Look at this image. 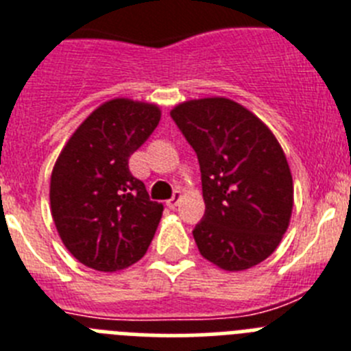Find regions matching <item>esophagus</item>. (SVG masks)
I'll list each match as a JSON object with an SVG mask.
<instances>
[{"label":"esophagus","instance_id":"esophagus-1","mask_svg":"<svg viewBox=\"0 0 351 351\" xmlns=\"http://www.w3.org/2000/svg\"><path fill=\"white\" fill-rule=\"evenodd\" d=\"M180 201H182V191H175V194H173L171 199L166 201V205L169 206V208H171V210H175L176 206H178Z\"/></svg>","mask_w":351,"mask_h":351}]
</instances>
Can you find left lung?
Here are the masks:
<instances>
[{
	"label": "left lung",
	"instance_id": "1",
	"mask_svg": "<svg viewBox=\"0 0 351 351\" xmlns=\"http://www.w3.org/2000/svg\"><path fill=\"white\" fill-rule=\"evenodd\" d=\"M171 118L199 160L205 217L193 234L201 256L228 272L267 260L293 210V178L272 130L226 97L182 102Z\"/></svg>",
	"mask_w": 351,
	"mask_h": 351
}]
</instances>
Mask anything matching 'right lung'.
<instances>
[{
  "label": "right lung",
  "instance_id": "add662e5",
  "mask_svg": "<svg viewBox=\"0 0 351 351\" xmlns=\"http://www.w3.org/2000/svg\"><path fill=\"white\" fill-rule=\"evenodd\" d=\"M160 121L157 104L111 99L70 136L51 175L49 199L63 245L86 267L117 272L148 251L162 217L129 157Z\"/></svg>",
  "mask_w": 351,
  "mask_h": 351
}]
</instances>
